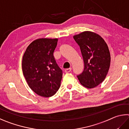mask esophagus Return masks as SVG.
<instances>
[{"label":"esophagus","mask_w":129,"mask_h":129,"mask_svg":"<svg viewBox=\"0 0 129 129\" xmlns=\"http://www.w3.org/2000/svg\"><path fill=\"white\" fill-rule=\"evenodd\" d=\"M72 71V68H68L66 69L65 70V73H69V72H71Z\"/></svg>","instance_id":"obj_1"}]
</instances>
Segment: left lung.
<instances>
[{"label":"left lung","mask_w":129,"mask_h":129,"mask_svg":"<svg viewBox=\"0 0 129 129\" xmlns=\"http://www.w3.org/2000/svg\"><path fill=\"white\" fill-rule=\"evenodd\" d=\"M79 46L84 61V70L77 76L80 83L91 88L101 83L106 77L111 64L107 43L99 35L84 31L73 37Z\"/></svg>","instance_id":"left-lung-1"}]
</instances>
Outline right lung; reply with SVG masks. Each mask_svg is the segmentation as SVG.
Segmentation results:
<instances>
[{
  "mask_svg": "<svg viewBox=\"0 0 129 129\" xmlns=\"http://www.w3.org/2000/svg\"><path fill=\"white\" fill-rule=\"evenodd\" d=\"M57 42V39H38L29 44L23 56L24 76L30 88L41 96H52L60 87L62 71L53 56Z\"/></svg>",
  "mask_w": 129,
  "mask_h": 129,
  "instance_id": "obj_1",
  "label": "right lung"
}]
</instances>
